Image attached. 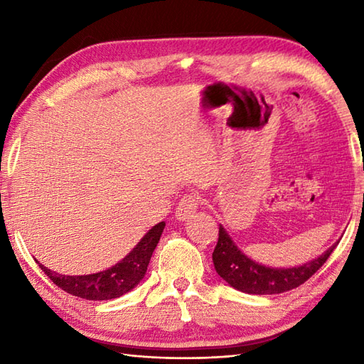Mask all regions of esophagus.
Returning a JSON list of instances; mask_svg holds the SVG:
<instances>
[{"mask_svg":"<svg viewBox=\"0 0 364 364\" xmlns=\"http://www.w3.org/2000/svg\"><path fill=\"white\" fill-rule=\"evenodd\" d=\"M200 205V197L196 194H186L183 196L180 202H178L175 215L178 220H186L196 214Z\"/></svg>","mask_w":364,"mask_h":364,"instance_id":"obj_1","label":"esophagus"}]
</instances>
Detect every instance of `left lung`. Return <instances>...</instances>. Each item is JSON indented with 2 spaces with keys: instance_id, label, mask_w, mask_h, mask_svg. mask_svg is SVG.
<instances>
[{
  "instance_id": "obj_1",
  "label": "left lung",
  "mask_w": 364,
  "mask_h": 364,
  "mask_svg": "<svg viewBox=\"0 0 364 364\" xmlns=\"http://www.w3.org/2000/svg\"><path fill=\"white\" fill-rule=\"evenodd\" d=\"M336 245L338 242L331 245L319 258L306 262L304 266L272 269L247 258L220 225L218 245L213 252V261L218 274L235 289L264 296V294L286 292L304 284L308 278H311L322 267L331 252L336 249Z\"/></svg>"
}]
</instances>
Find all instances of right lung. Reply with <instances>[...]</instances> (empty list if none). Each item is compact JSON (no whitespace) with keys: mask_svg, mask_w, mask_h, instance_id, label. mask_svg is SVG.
<instances>
[{"mask_svg":"<svg viewBox=\"0 0 364 364\" xmlns=\"http://www.w3.org/2000/svg\"><path fill=\"white\" fill-rule=\"evenodd\" d=\"M164 225V222H159L158 225H154L125 258L111 269L103 270V272L70 277L53 272V270L43 267L41 262H38V266H41L46 277L58 288L72 294L75 297H81L86 300L117 299L133 289L144 278L153 250L156 249L159 242Z\"/></svg>","mask_w":364,"mask_h":364,"instance_id":"add662e5","label":"right lung"}]
</instances>
